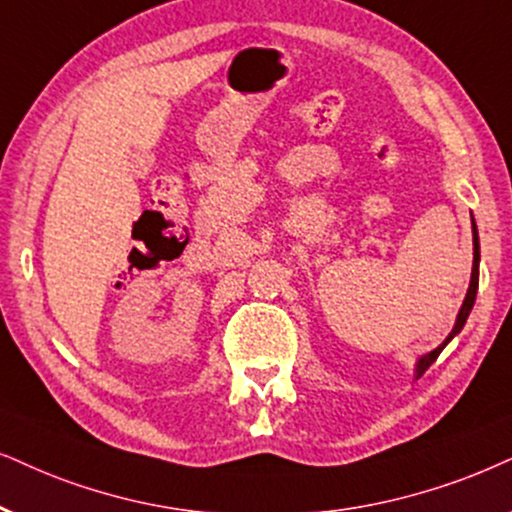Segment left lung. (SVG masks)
<instances>
[{
  "instance_id": "8db88e82",
  "label": "left lung",
  "mask_w": 512,
  "mask_h": 512,
  "mask_svg": "<svg viewBox=\"0 0 512 512\" xmlns=\"http://www.w3.org/2000/svg\"><path fill=\"white\" fill-rule=\"evenodd\" d=\"M472 245H475V248H472V276H470V288H468V295H465V300H463V307H461V312H458V316H456V326H454V331L449 333V338H446L442 345H439L437 349H432V352H428V354H423V357L418 359V364H416V378H420V375H423L425 371H428V368L435 364V359L439 357V354H442V349L449 345L451 340L456 338L458 333L463 331V326H465V321H468V316H470V309H472V304H475V295H477V286H480V236H477V226H475V222H472Z\"/></svg>"
}]
</instances>
